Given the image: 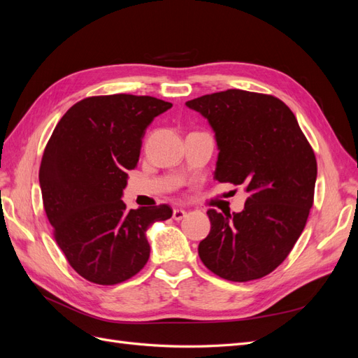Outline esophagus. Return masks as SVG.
Listing matches in <instances>:
<instances>
[{"label":"esophagus","mask_w":358,"mask_h":358,"mask_svg":"<svg viewBox=\"0 0 358 358\" xmlns=\"http://www.w3.org/2000/svg\"><path fill=\"white\" fill-rule=\"evenodd\" d=\"M185 215H187V210H183V209H175V210H173V220L180 221V220L185 218Z\"/></svg>","instance_id":"34e87169"}]
</instances>
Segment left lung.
I'll use <instances>...</instances> for the list:
<instances>
[{
	"label": "left lung",
	"mask_w": 358,
	"mask_h": 358,
	"mask_svg": "<svg viewBox=\"0 0 358 358\" xmlns=\"http://www.w3.org/2000/svg\"><path fill=\"white\" fill-rule=\"evenodd\" d=\"M208 119L220 149L215 179L245 185L239 213L209 209L199 255L233 282L259 279L284 262L305 229L317 180L315 154L289 107L273 95L227 90L187 101Z\"/></svg>",
	"instance_id": "obj_1"
}]
</instances>
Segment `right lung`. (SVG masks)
<instances>
[{"mask_svg": "<svg viewBox=\"0 0 358 358\" xmlns=\"http://www.w3.org/2000/svg\"><path fill=\"white\" fill-rule=\"evenodd\" d=\"M173 104L148 95H100L61 117L40 166L43 206L70 266L94 284L115 285L145 267L146 231L169 220L167 204L127 209L128 170L140 157L154 117Z\"/></svg>", "mask_w": 358, "mask_h": 358, "instance_id": "1", "label": "right lung"}]
</instances>
